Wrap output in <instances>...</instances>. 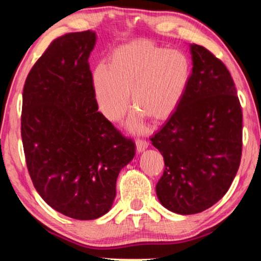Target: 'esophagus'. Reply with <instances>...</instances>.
Returning <instances> with one entry per match:
<instances>
[{"mask_svg":"<svg viewBox=\"0 0 261 261\" xmlns=\"http://www.w3.org/2000/svg\"><path fill=\"white\" fill-rule=\"evenodd\" d=\"M135 145H137V151L140 153V152H144L145 149L147 148L148 142L146 140H141V139H138V140L135 141Z\"/></svg>","mask_w":261,"mask_h":261,"instance_id":"1","label":"esophagus"}]
</instances>
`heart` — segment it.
Masks as SVG:
<instances>
[{
	"instance_id": "obj_1",
	"label": "heart",
	"mask_w": 261,
	"mask_h": 261,
	"mask_svg": "<svg viewBox=\"0 0 261 261\" xmlns=\"http://www.w3.org/2000/svg\"><path fill=\"white\" fill-rule=\"evenodd\" d=\"M191 62L180 49H169L145 40H134L110 53L108 66L92 70L90 83L97 107L110 121L137 107L128 121L133 130L144 129L142 116L164 121L172 115L189 87Z\"/></svg>"
}]
</instances>
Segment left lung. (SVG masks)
Here are the masks:
<instances>
[{"label":"left lung","instance_id":"1","mask_svg":"<svg viewBox=\"0 0 261 261\" xmlns=\"http://www.w3.org/2000/svg\"><path fill=\"white\" fill-rule=\"evenodd\" d=\"M190 52L184 97L151 138L165 163L156 196L180 215L201 213L226 195L242 151V112L229 71L203 46L190 45Z\"/></svg>","mask_w":261,"mask_h":261}]
</instances>
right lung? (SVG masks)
<instances>
[{
  "label": "right lung",
  "mask_w": 261,
  "mask_h": 261,
  "mask_svg": "<svg viewBox=\"0 0 261 261\" xmlns=\"http://www.w3.org/2000/svg\"><path fill=\"white\" fill-rule=\"evenodd\" d=\"M92 31L57 38L24 82L21 138L28 172L49 206L74 220L112 208L120 171L135 144L98 112L89 56Z\"/></svg>",
  "instance_id": "1"
}]
</instances>
